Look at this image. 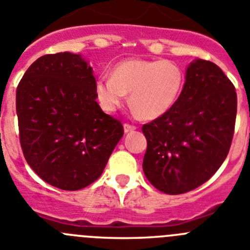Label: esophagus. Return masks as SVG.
<instances>
[{"label":"esophagus","mask_w":250,"mask_h":250,"mask_svg":"<svg viewBox=\"0 0 250 250\" xmlns=\"http://www.w3.org/2000/svg\"><path fill=\"white\" fill-rule=\"evenodd\" d=\"M123 129H125V133H129V132H133V130L136 129V127L132 125H128V123H125V125H123Z\"/></svg>","instance_id":"1"}]
</instances>
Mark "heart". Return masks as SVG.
Listing matches in <instances>:
<instances>
[{
	"label": "heart",
	"instance_id": "1",
	"mask_svg": "<svg viewBox=\"0 0 250 250\" xmlns=\"http://www.w3.org/2000/svg\"><path fill=\"white\" fill-rule=\"evenodd\" d=\"M186 76L169 60L130 58L117 63L111 77H100L94 94L103 111H117L127 101L146 120H156L172 108L183 91Z\"/></svg>",
	"mask_w": 250,
	"mask_h": 250
}]
</instances>
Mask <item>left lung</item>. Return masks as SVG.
Returning <instances> with one entry per match:
<instances>
[{"instance_id":"left-lung-1","label":"left lung","mask_w":250,"mask_h":250,"mask_svg":"<svg viewBox=\"0 0 250 250\" xmlns=\"http://www.w3.org/2000/svg\"><path fill=\"white\" fill-rule=\"evenodd\" d=\"M235 117L237 93L223 71L201 58L190 62L174 105L142 127L143 172L150 184L182 194L206 183L227 158Z\"/></svg>"}]
</instances>
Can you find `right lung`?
Here are the masks:
<instances>
[{
    "instance_id": "1",
    "label": "right lung",
    "mask_w": 250,
    "mask_h": 250,
    "mask_svg": "<svg viewBox=\"0 0 250 250\" xmlns=\"http://www.w3.org/2000/svg\"><path fill=\"white\" fill-rule=\"evenodd\" d=\"M93 68L81 55L38 58L16 91L20 142L38 177L63 190L100 178L123 136L120 121L101 109Z\"/></svg>"
}]
</instances>
